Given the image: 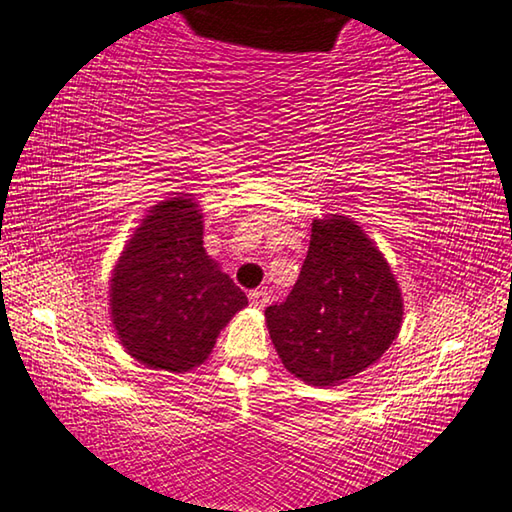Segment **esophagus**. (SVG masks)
Listing matches in <instances>:
<instances>
[{"label": "esophagus", "instance_id": "34e87169", "mask_svg": "<svg viewBox=\"0 0 512 512\" xmlns=\"http://www.w3.org/2000/svg\"><path fill=\"white\" fill-rule=\"evenodd\" d=\"M249 302L254 309H263V306L270 302V295H267V290H251Z\"/></svg>", "mask_w": 512, "mask_h": 512}]
</instances>
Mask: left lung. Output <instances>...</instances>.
I'll use <instances>...</instances> for the list:
<instances>
[{
    "instance_id": "8db88e82",
    "label": "left lung",
    "mask_w": 512,
    "mask_h": 512,
    "mask_svg": "<svg viewBox=\"0 0 512 512\" xmlns=\"http://www.w3.org/2000/svg\"><path fill=\"white\" fill-rule=\"evenodd\" d=\"M403 293L366 231L345 215L313 219L300 279L265 309L281 364L311 387H338L373 366L403 325Z\"/></svg>"
}]
</instances>
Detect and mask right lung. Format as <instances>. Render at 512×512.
<instances>
[{"instance_id":"right-lung-1","label":"right lung","mask_w":512,"mask_h":512,"mask_svg":"<svg viewBox=\"0 0 512 512\" xmlns=\"http://www.w3.org/2000/svg\"><path fill=\"white\" fill-rule=\"evenodd\" d=\"M247 295L203 247L194 194L157 201L130 235L109 279V316L130 357L155 371L201 366Z\"/></svg>"}]
</instances>
